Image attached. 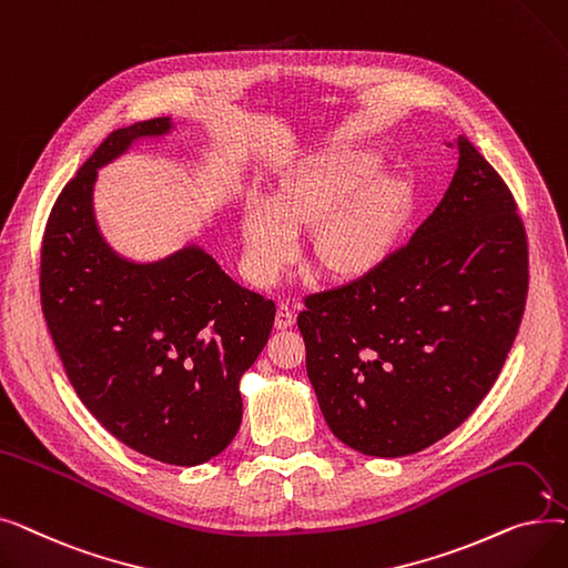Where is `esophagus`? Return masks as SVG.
<instances>
[{"mask_svg":"<svg viewBox=\"0 0 568 568\" xmlns=\"http://www.w3.org/2000/svg\"><path fill=\"white\" fill-rule=\"evenodd\" d=\"M294 324V313L287 304H278L276 308V329H287V326Z\"/></svg>","mask_w":568,"mask_h":568,"instance_id":"34e87169","label":"esophagus"}]
</instances>
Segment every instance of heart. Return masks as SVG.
<instances>
[{
    "label": "heart",
    "mask_w": 568,
    "mask_h": 568,
    "mask_svg": "<svg viewBox=\"0 0 568 568\" xmlns=\"http://www.w3.org/2000/svg\"><path fill=\"white\" fill-rule=\"evenodd\" d=\"M382 161L341 152L287 176L272 202L251 200L242 212L244 266L253 283L274 285L300 255V234L313 236V262L336 278L373 274L392 255L407 216V186L375 179Z\"/></svg>",
    "instance_id": "heart-1"
}]
</instances>
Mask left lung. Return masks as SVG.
I'll use <instances>...</instances> for the list:
<instances>
[{"instance_id":"1","label":"left lung","mask_w":568,"mask_h":568,"mask_svg":"<svg viewBox=\"0 0 568 568\" xmlns=\"http://www.w3.org/2000/svg\"><path fill=\"white\" fill-rule=\"evenodd\" d=\"M435 212L373 274L306 296L296 317L326 426L400 458L456 430L495 384L527 300V236L495 168L458 135Z\"/></svg>"}]
</instances>
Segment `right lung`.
I'll use <instances>...</instances> for the list:
<instances>
[{"instance_id": "right-lung-1", "label": "right lung", "mask_w": 568, "mask_h": 568, "mask_svg": "<svg viewBox=\"0 0 568 568\" xmlns=\"http://www.w3.org/2000/svg\"><path fill=\"white\" fill-rule=\"evenodd\" d=\"M174 129L156 116L112 131L64 186L43 236L41 306L97 422L142 456L193 467L234 439L239 382L266 345L276 306L197 244L152 262L108 244L94 209L99 170Z\"/></svg>"}]
</instances>
